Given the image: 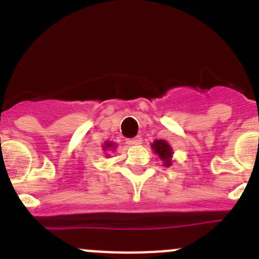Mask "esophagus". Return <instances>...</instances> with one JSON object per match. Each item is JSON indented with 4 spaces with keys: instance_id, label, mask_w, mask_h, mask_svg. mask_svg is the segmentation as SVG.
I'll list each match as a JSON object with an SVG mask.
<instances>
[{
    "instance_id": "obj_1",
    "label": "esophagus",
    "mask_w": 259,
    "mask_h": 259,
    "mask_svg": "<svg viewBox=\"0 0 259 259\" xmlns=\"http://www.w3.org/2000/svg\"><path fill=\"white\" fill-rule=\"evenodd\" d=\"M141 143H143V139H141V136H137V137H135V139H131V140L127 141L128 145H131V146L140 145Z\"/></svg>"
}]
</instances>
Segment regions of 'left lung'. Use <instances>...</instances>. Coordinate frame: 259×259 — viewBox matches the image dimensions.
<instances>
[{
    "instance_id": "8db88e82",
    "label": "left lung",
    "mask_w": 259,
    "mask_h": 259,
    "mask_svg": "<svg viewBox=\"0 0 259 259\" xmlns=\"http://www.w3.org/2000/svg\"><path fill=\"white\" fill-rule=\"evenodd\" d=\"M150 146H152V149L155 153V155L159 157L163 166L170 167L172 164V148H171V145L166 140H163V139H161V140H154V143Z\"/></svg>"
}]
</instances>
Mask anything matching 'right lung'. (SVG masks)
I'll return each mask as SVG.
<instances>
[{
    "mask_svg": "<svg viewBox=\"0 0 259 259\" xmlns=\"http://www.w3.org/2000/svg\"><path fill=\"white\" fill-rule=\"evenodd\" d=\"M116 144L115 143H113V141H105L104 143V145H102V150H104V152H107V150H115L116 149ZM105 155H107V157H109V154H105Z\"/></svg>",
    "mask_w": 259,
    "mask_h": 259,
    "instance_id": "1",
    "label": "right lung"
}]
</instances>
